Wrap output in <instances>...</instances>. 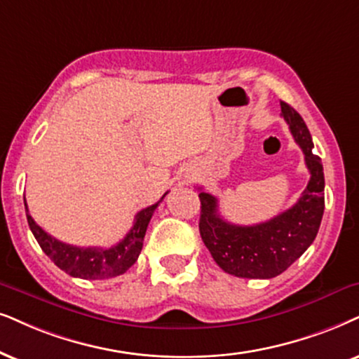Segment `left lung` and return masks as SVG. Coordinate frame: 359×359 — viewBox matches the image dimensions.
<instances>
[{
  "instance_id": "8db88e82",
  "label": "left lung",
  "mask_w": 359,
  "mask_h": 359,
  "mask_svg": "<svg viewBox=\"0 0 359 359\" xmlns=\"http://www.w3.org/2000/svg\"><path fill=\"white\" fill-rule=\"evenodd\" d=\"M281 117L305 154L310 182L292 208L257 225H235L219 215V202L201 192L198 230L213 260L238 278H273L298 260L318 233L325 210V175L321 158L313 154L310 130L290 104L280 101Z\"/></svg>"
}]
</instances>
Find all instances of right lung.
Returning a JSON list of instances; mask_svg holds the SVG:
<instances>
[{
  "label": "right lung",
  "instance_id": "1",
  "mask_svg": "<svg viewBox=\"0 0 359 359\" xmlns=\"http://www.w3.org/2000/svg\"><path fill=\"white\" fill-rule=\"evenodd\" d=\"M167 194H164L165 197ZM162 197V198H164ZM162 198L154 205L144 208L135 215L133 229L129 233L121 240L119 243L111 248L101 247H74V245L65 243L61 240L51 237V235L44 232L41 226L33 220L29 215L28 205H26V217H28V224L34 238L38 240L39 247L43 252L51 258L54 265L59 266L67 275L76 276V278L84 280H102L112 278V276L126 273L130 266L137 262L139 253L142 250L144 237H146V230L149 222L152 219V213L162 202Z\"/></svg>",
  "mask_w": 359,
  "mask_h": 359
}]
</instances>
